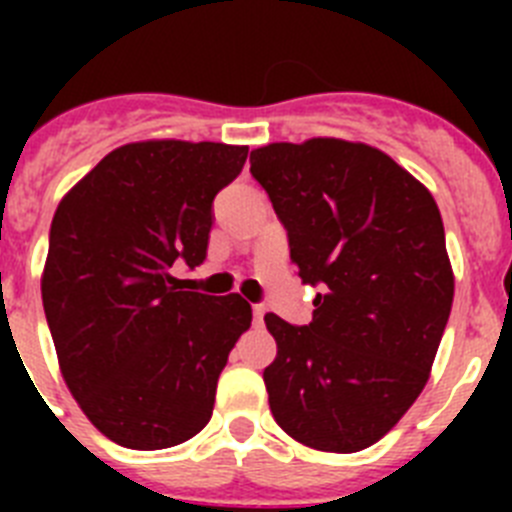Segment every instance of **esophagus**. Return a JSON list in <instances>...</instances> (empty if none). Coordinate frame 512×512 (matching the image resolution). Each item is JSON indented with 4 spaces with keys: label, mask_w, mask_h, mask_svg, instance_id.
I'll use <instances>...</instances> for the list:
<instances>
[{
    "label": "esophagus",
    "mask_w": 512,
    "mask_h": 512,
    "mask_svg": "<svg viewBox=\"0 0 512 512\" xmlns=\"http://www.w3.org/2000/svg\"><path fill=\"white\" fill-rule=\"evenodd\" d=\"M264 312H266L264 305H253V323L261 325V320H264Z\"/></svg>",
    "instance_id": "1"
}]
</instances>
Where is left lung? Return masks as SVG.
<instances>
[{
	"instance_id": "8db88e82",
	"label": "left lung",
	"mask_w": 512,
	"mask_h": 512,
	"mask_svg": "<svg viewBox=\"0 0 512 512\" xmlns=\"http://www.w3.org/2000/svg\"><path fill=\"white\" fill-rule=\"evenodd\" d=\"M302 284L318 287L310 325L266 312L277 359L269 408L310 449L377 443L431 377L454 302V271L433 194L366 143L312 138L251 151Z\"/></svg>"
}]
</instances>
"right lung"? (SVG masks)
I'll return each mask as SVG.
<instances>
[{"mask_svg":"<svg viewBox=\"0 0 512 512\" xmlns=\"http://www.w3.org/2000/svg\"><path fill=\"white\" fill-rule=\"evenodd\" d=\"M246 146L143 140L115 148L58 205L43 310L58 366L99 433L125 449L189 441L251 325L241 295L184 292L174 266L207 256L212 200Z\"/></svg>","mask_w":512,"mask_h":512,"instance_id":"right-lung-1","label":"right lung"}]
</instances>
